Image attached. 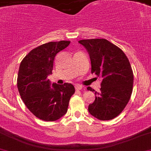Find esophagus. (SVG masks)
I'll return each mask as SVG.
<instances>
[{
    "label": "esophagus",
    "instance_id": "34e87169",
    "mask_svg": "<svg viewBox=\"0 0 151 151\" xmlns=\"http://www.w3.org/2000/svg\"><path fill=\"white\" fill-rule=\"evenodd\" d=\"M75 88L76 90H82L83 89V86H82L79 85V84H77V85L75 86Z\"/></svg>",
    "mask_w": 151,
    "mask_h": 151
}]
</instances>
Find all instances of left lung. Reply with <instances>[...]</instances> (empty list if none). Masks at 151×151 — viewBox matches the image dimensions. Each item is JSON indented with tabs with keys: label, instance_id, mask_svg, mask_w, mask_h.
<instances>
[{
	"label": "left lung",
	"instance_id": "8db88e82",
	"mask_svg": "<svg viewBox=\"0 0 151 151\" xmlns=\"http://www.w3.org/2000/svg\"><path fill=\"white\" fill-rule=\"evenodd\" d=\"M88 51L91 63V74L102 78L101 91H95V100L88 105V112L101 121L118 116L130 99L133 73L129 60L123 50L105 39L79 41Z\"/></svg>",
	"mask_w": 151,
	"mask_h": 151
}]
</instances>
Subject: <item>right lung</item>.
<instances>
[{
	"label": "right lung",
	"mask_w": 151,
	"mask_h": 151,
	"mask_svg": "<svg viewBox=\"0 0 151 151\" xmlns=\"http://www.w3.org/2000/svg\"><path fill=\"white\" fill-rule=\"evenodd\" d=\"M70 41L50 42L33 49L22 60L18 70L17 86L27 109L41 120L53 122L67 112L69 101L75 92L71 83L52 84L53 60Z\"/></svg>",
	"instance_id": "right-lung-1"
}]
</instances>
